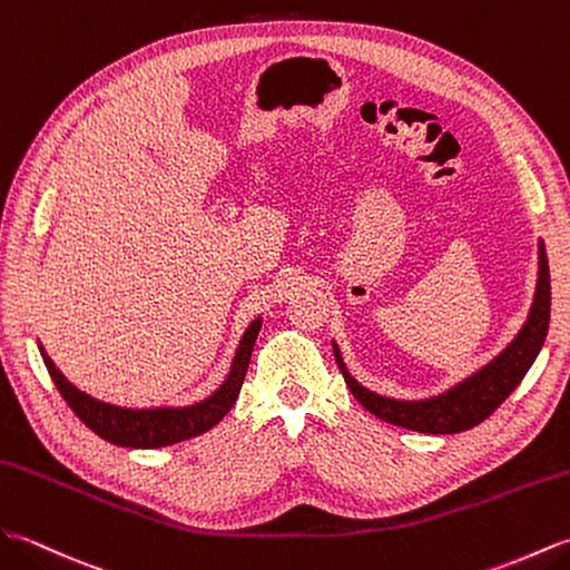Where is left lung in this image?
I'll use <instances>...</instances> for the list:
<instances>
[{"label": "left lung", "instance_id": "left-lung-1", "mask_svg": "<svg viewBox=\"0 0 570 570\" xmlns=\"http://www.w3.org/2000/svg\"><path fill=\"white\" fill-rule=\"evenodd\" d=\"M549 314H551V277H549V261L547 248L539 246V281H537V295L529 320L517 334L512 344L504 348L500 356L480 368L468 381L451 387L449 392L432 400L407 402V400H390L375 392L365 390L353 381L346 371L341 353L334 344V356L344 381L351 387L353 397H356L365 410L381 416L383 422L395 426L412 429V432L422 434H456L473 429L475 424L485 422L488 416L495 412L500 404L512 395V390L522 383L527 371L532 368L534 358L543 346V338L549 332Z\"/></svg>", "mask_w": 570, "mask_h": 570}]
</instances>
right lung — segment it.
I'll list each match as a JSON object with an SVG mask.
<instances>
[{"label":"right lung","instance_id":"right-lung-1","mask_svg":"<svg viewBox=\"0 0 570 570\" xmlns=\"http://www.w3.org/2000/svg\"><path fill=\"white\" fill-rule=\"evenodd\" d=\"M261 332V320L253 322L242 338V344L236 348V358L232 363L229 377H226L224 385L202 400L197 404H189V407H156V410H126V407H114V404L99 402L90 395H85L82 390L75 387L66 381L56 363L46 356L43 346L41 356L46 368L53 377V383L62 400L68 402V407L80 416L85 426H90L97 436H102L109 444L117 446H129V449H160L178 444V441L193 439L209 432L214 424L224 420V414L234 407V402L242 392L244 377L250 363V351L256 344Z\"/></svg>","mask_w":570,"mask_h":570}]
</instances>
